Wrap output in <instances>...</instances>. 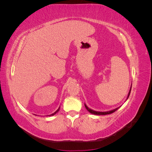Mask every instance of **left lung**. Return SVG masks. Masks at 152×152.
Segmentation results:
<instances>
[{
    "label": "left lung",
    "mask_w": 152,
    "mask_h": 152,
    "mask_svg": "<svg viewBox=\"0 0 152 152\" xmlns=\"http://www.w3.org/2000/svg\"><path fill=\"white\" fill-rule=\"evenodd\" d=\"M131 90H132V86H131V87H130L129 91V93H128V95H127V99H126V101H127V100L128 99L129 96V94H130V92H131ZM84 106H85V108H86V109H87V110H88V111L89 113H91V114L96 115H105L111 114V113H114L115 111H116V110H117L118 109H119L120 107H121V106H120V107H119L116 108V109H113V110H109V111L101 112V111H96V110H92V109H90V108H89L88 107H87V105H86L85 103H84Z\"/></svg>",
    "instance_id": "1"
}]
</instances>
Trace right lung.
I'll list each match as a JSON object with an SVG mask.
<instances>
[{"label":"right lung","mask_w":152,"mask_h":152,"mask_svg":"<svg viewBox=\"0 0 152 152\" xmlns=\"http://www.w3.org/2000/svg\"><path fill=\"white\" fill-rule=\"evenodd\" d=\"M60 107L58 108V110H56V112H54V113H52V114H51V115H50V116H53V115H54L55 114H56V113H58V112L59 111V110H60Z\"/></svg>","instance_id":"right-lung-1"}]
</instances>
